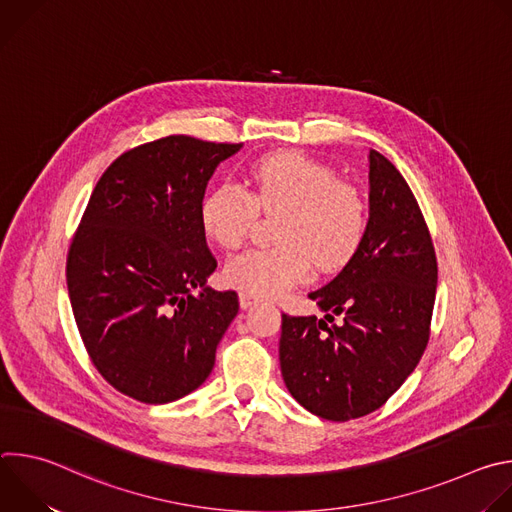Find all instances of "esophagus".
Returning <instances> with one entry per match:
<instances>
[{"instance_id":"obj_1","label":"esophagus","mask_w":512,"mask_h":512,"mask_svg":"<svg viewBox=\"0 0 512 512\" xmlns=\"http://www.w3.org/2000/svg\"><path fill=\"white\" fill-rule=\"evenodd\" d=\"M259 302V298H255V296H251V294H239V304H241V308L243 310H247V308H251V306H255Z\"/></svg>"}]
</instances>
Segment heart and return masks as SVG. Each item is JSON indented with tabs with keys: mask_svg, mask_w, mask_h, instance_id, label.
<instances>
[{
	"mask_svg": "<svg viewBox=\"0 0 512 512\" xmlns=\"http://www.w3.org/2000/svg\"><path fill=\"white\" fill-rule=\"evenodd\" d=\"M249 176L251 192L221 184L200 206L204 233L225 249L245 241L259 210L279 214L273 247L243 251L227 263L233 287L271 298L308 279L312 263L332 271L354 255L367 229V204L332 168L304 154L277 152L259 158Z\"/></svg>",
	"mask_w": 512,
	"mask_h": 512,
	"instance_id": "obj_1",
	"label": "heart"
}]
</instances>
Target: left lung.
Returning <instances> with one entry per match:
<instances>
[{
    "mask_svg": "<svg viewBox=\"0 0 512 512\" xmlns=\"http://www.w3.org/2000/svg\"><path fill=\"white\" fill-rule=\"evenodd\" d=\"M435 285L419 204L401 172L371 150L367 231L342 271L308 294L324 318L281 316L279 364L291 397L328 421L379 409L427 346Z\"/></svg>",
    "mask_w": 512,
    "mask_h": 512,
    "instance_id": "1",
    "label": "left lung"
}]
</instances>
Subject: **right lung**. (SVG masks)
<instances>
[{
    "label": "right lung",
    "instance_id": "1",
    "mask_svg": "<svg viewBox=\"0 0 512 512\" xmlns=\"http://www.w3.org/2000/svg\"><path fill=\"white\" fill-rule=\"evenodd\" d=\"M241 148L162 137L119 156L91 194L66 259L68 296L97 371L131 399L196 391L239 312L235 291L206 285L216 261L200 206L216 166Z\"/></svg>",
    "mask_w": 512,
    "mask_h": 512
}]
</instances>
